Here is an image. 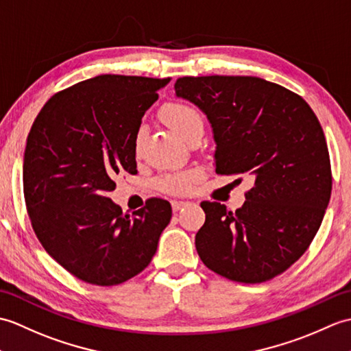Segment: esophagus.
<instances>
[{
  "instance_id": "1",
  "label": "esophagus",
  "mask_w": 351,
  "mask_h": 351,
  "mask_svg": "<svg viewBox=\"0 0 351 351\" xmlns=\"http://www.w3.org/2000/svg\"><path fill=\"white\" fill-rule=\"evenodd\" d=\"M171 206H173L174 212H178V210H180V208L189 206V202L188 201H173V202H171Z\"/></svg>"
}]
</instances>
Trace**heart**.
<instances>
[{
    "label": "heart",
    "instance_id": "1",
    "mask_svg": "<svg viewBox=\"0 0 351 351\" xmlns=\"http://www.w3.org/2000/svg\"><path fill=\"white\" fill-rule=\"evenodd\" d=\"M160 115L163 121L168 126L176 130L183 139H188L193 132L202 130V119L199 112L195 108L183 104V102H171L162 108ZM144 130L143 128L138 129L135 136V149H139L141 144ZM201 176V171L197 168L186 169V171H177V173H167L162 174L156 184L158 188L169 192V193H186L192 189V184L195 183Z\"/></svg>",
    "mask_w": 351,
    "mask_h": 351
}]
</instances>
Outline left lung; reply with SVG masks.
Instances as JSON below:
<instances>
[{
	"mask_svg": "<svg viewBox=\"0 0 351 351\" xmlns=\"http://www.w3.org/2000/svg\"><path fill=\"white\" fill-rule=\"evenodd\" d=\"M177 97L207 115L217 174H249L245 204L230 212L202 201L199 258L231 281L258 284L281 275L309 247L332 192L328 144L299 95L255 76H183Z\"/></svg>",
	"mask_w": 351,
	"mask_h": 351,
	"instance_id": "1",
	"label": "left lung"
}]
</instances>
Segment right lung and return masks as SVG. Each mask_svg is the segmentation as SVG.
I'll use <instances>...</instances> for the list:
<instances>
[{"mask_svg":"<svg viewBox=\"0 0 351 351\" xmlns=\"http://www.w3.org/2000/svg\"><path fill=\"white\" fill-rule=\"evenodd\" d=\"M169 77L100 75L53 95L31 126L23 195L45 251L73 276L110 287L149 266L171 221L152 198L124 215L108 197L114 177L136 174L135 136Z\"/></svg>","mask_w":351,"mask_h":351,"instance_id":"obj_1","label":"right lung"}]
</instances>
